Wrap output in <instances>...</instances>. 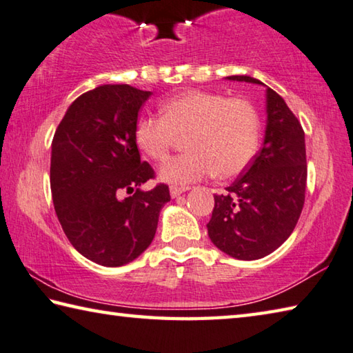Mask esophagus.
<instances>
[{"label": "esophagus", "mask_w": 353, "mask_h": 353, "mask_svg": "<svg viewBox=\"0 0 353 353\" xmlns=\"http://www.w3.org/2000/svg\"><path fill=\"white\" fill-rule=\"evenodd\" d=\"M189 188H186V186H170V195L173 196V199H175V196H178V195H181L183 192H186Z\"/></svg>", "instance_id": "1"}]
</instances>
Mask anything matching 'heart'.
<instances>
[{"mask_svg": "<svg viewBox=\"0 0 353 353\" xmlns=\"http://www.w3.org/2000/svg\"><path fill=\"white\" fill-rule=\"evenodd\" d=\"M186 134L188 153L165 161L161 180L186 184L211 175L226 180L240 175L254 158L261 116L248 99L190 90L165 101L161 117L139 119L134 139L145 157L163 161L176 138Z\"/></svg>", "mask_w": 353, "mask_h": 353, "instance_id": "heart-1", "label": "heart"}]
</instances>
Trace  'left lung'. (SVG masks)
I'll list each match as a JSON object with an SVG mask.
<instances>
[{"label": "left lung", "instance_id": "obj_1", "mask_svg": "<svg viewBox=\"0 0 353 353\" xmlns=\"http://www.w3.org/2000/svg\"><path fill=\"white\" fill-rule=\"evenodd\" d=\"M230 80L263 85L250 76ZM305 134L298 117L276 91L267 88L263 145L226 194L214 195L208 223L212 243L228 256L256 261L285 242L305 201Z\"/></svg>", "mask_w": 353, "mask_h": 353}]
</instances>
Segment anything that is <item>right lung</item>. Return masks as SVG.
I'll list each match as a JSON object with an SVG mask.
<instances>
[{
    "label": "right lung",
    "instance_id": "add662e5",
    "mask_svg": "<svg viewBox=\"0 0 353 353\" xmlns=\"http://www.w3.org/2000/svg\"><path fill=\"white\" fill-rule=\"evenodd\" d=\"M150 94L130 85L86 91L70 105L52 139L55 214L74 248L103 267L141 256L157 232L161 208L170 201L167 184L139 189L154 178L134 139ZM125 193L134 195L123 199Z\"/></svg>",
    "mask_w": 353,
    "mask_h": 353
}]
</instances>
